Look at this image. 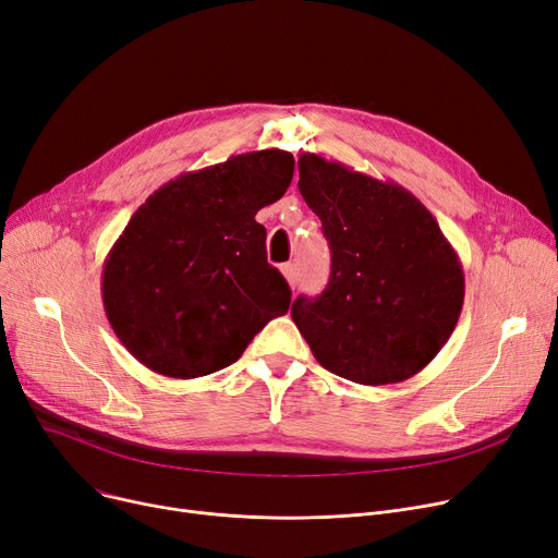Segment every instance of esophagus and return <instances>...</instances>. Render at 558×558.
<instances>
[{
	"label": "esophagus",
	"mask_w": 558,
	"mask_h": 558,
	"mask_svg": "<svg viewBox=\"0 0 558 558\" xmlns=\"http://www.w3.org/2000/svg\"><path fill=\"white\" fill-rule=\"evenodd\" d=\"M282 276L287 278V282H289V287L291 289H294L296 284H299V271H296V264H284V267H282Z\"/></svg>",
	"instance_id": "34e87169"
}]
</instances>
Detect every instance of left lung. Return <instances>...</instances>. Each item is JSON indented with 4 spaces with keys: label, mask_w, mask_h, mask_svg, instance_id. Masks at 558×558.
<instances>
[{
    "label": "left lung",
    "mask_w": 558,
    "mask_h": 558,
    "mask_svg": "<svg viewBox=\"0 0 558 558\" xmlns=\"http://www.w3.org/2000/svg\"><path fill=\"white\" fill-rule=\"evenodd\" d=\"M299 190L332 251L324 294L291 305L316 362L368 387L416 375L463 307V269L444 230L402 185L316 154L299 158Z\"/></svg>",
    "instance_id": "left-lung-1"
}]
</instances>
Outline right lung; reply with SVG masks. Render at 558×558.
Segmentation results:
<instances>
[{
    "instance_id": "add662e5",
    "label": "right lung",
    "mask_w": 558,
    "mask_h": 558,
    "mask_svg": "<svg viewBox=\"0 0 558 558\" xmlns=\"http://www.w3.org/2000/svg\"><path fill=\"white\" fill-rule=\"evenodd\" d=\"M291 175L289 151H251L175 175L140 205L101 274L106 316L140 364L175 379L210 375L287 314L291 291L255 215Z\"/></svg>"
}]
</instances>
